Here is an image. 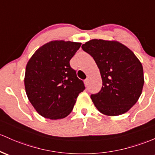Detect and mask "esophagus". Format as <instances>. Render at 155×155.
I'll return each instance as SVG.
<instances>
[{
    "instance_id": "34e87169",
    "label": "esophagus",
    "mask_w": 155,
    "mask_h": 155,
    "mask_svg": "<svg viewBox=\"0 0 155 155\" xmlns=\"http://www.w3.org/2000/svg\"><path fill=\"white\" fill-rule=\"evenodd\" d=\"M84 84H85L86 87H87V85H88V79H86L85 80H84Z\"/></svg>"
}]
</instances>
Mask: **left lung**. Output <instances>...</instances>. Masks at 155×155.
<instances>
[{
    "label": "left lung",
    "mask_w": 155,
    "mask_h": 155,
    "mask_svg": "<svg viewBox=\"0 0 155 155\" xmlns=\"http://www.w3.org/2000/svg\"><path fill=\"white\" fill-rule=\"evenodd\" d=\"M93 57L99 69L102 87L91 98L104 115L116 116L127 113L142 93L143 69L133 52L116 40H89L81 45Z\"/></svg>",
    "instance_id": "obj_1"
}]
</instances>
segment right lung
<instances>
[{"mask_svg":"<svg viewBox=\"0 0 155 155\" xmlns=\"http://www.w3.org/2000/svg\"><path fill=\"white\" fill-rule=\"evenodd\" d=\"M81 45L53 40L39 48L27 62L25 93L35 110L44 118L57 120L67 117L85 88L70 65Z\"/></svg>","mask_w":155,"mask_h":155,"instance_id":"1","label":"right lung"}]
</instances>
